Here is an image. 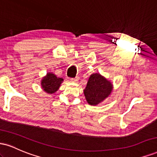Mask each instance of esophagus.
I'll return each instance as SVG.
<instances>
[{"label": "esophagus", "instance_id": "34e87169", "mask_svg": "<svg viewBox=\"0 0 157 157\" xmlns=\"http://www.w3.org/2000/svg\"><path fill=\"white\" fill-rule=\"evenodd\" d=\"M79 80V77H75V78H71V80L73 81V82H77V80Z\"/></svg>", "mask_w": 157, "mask_h": 157}]
</instances>
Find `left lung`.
<instances>
[{
  "label": "left lung",
  "instance_id": "1",
  "mask_svg": "<svg viewBox=\"0 0 157 157\" xmlns=\"http://www.w3.org/2000/svg\"><path fill=\"white\" fill-rule=\"evenodd\" d=\"M111 91L112 84L109 80L100 74H93L89 77L84 94L90 105H96L109 97Z\"/></svg>",
  "mask_w": 157,
  "mask_h": 157
}]
</instances>
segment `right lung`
I'll use <instances>...</instances> for the list:
<instances>
[{"label": "right lung", "instance_id": "1", "mask_svg": "<svg viewBox=\"0 0 157 157\" xmlns=\"http://www.w3.org/2000/svg\"><path fill=\"white\" fill-rule=\"evenodd\" d=\"M63 79L57 77L52 73H48L41 82L42 88L46 92L53 94L57 91Z\"/></svg>", "mask_w": 157, "mask_h": 157}]
</instances>
